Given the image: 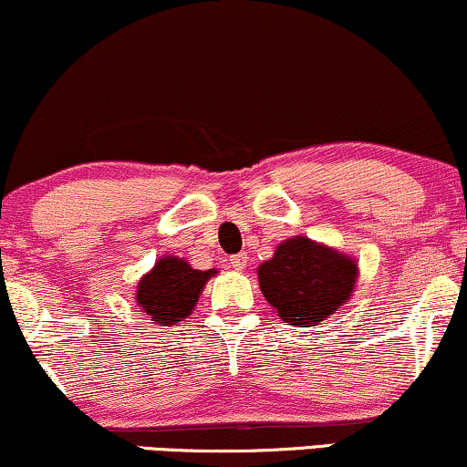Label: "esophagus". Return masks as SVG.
Wrapping results in <instances>:
<instances>
[{
  "mask_svg": "<svg viewBox=\"0 0 467 467\" xmlns=\"http://www.w3.org/2000/svg\"><path fill=\"white\" fill-rule=\"evenodd\" d=\"M230 265H233L234 270H244V267L248 265V254H245V252L233 254V256H230Z\"/></svg>",
  "mask_w": 467,
  "mask_h": 467,
  "instance_id": "esophagus-1",
  "label": "esophagus"
}]
</instances>
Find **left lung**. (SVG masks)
<instances>
[{
  "label": "left lung",
  "mask_w": 467,
  "mask_h": 467,
  "mask_svg": "<svg viewBox=\"0 0 467 467\" xmlns=\"http://www.w3.org/2000/svg\"><path fill=\"white\" fill-rule=\"evenodd\" d=\"M356 278V261L305 237L283 241L275 256L259 267L267 303L285 323L301 327H314L340 309Z\"/></svg>",
  "instance_id": "8db88e82"
}]
</instances>
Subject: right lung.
<instances>
[{
    "label": "right lung",
    "mask_w": 467,
    "mask_h": 467,
    "mask_svg": "<svg viewBox=\"0 0 467 467\" xmlns=\"http://www.w3.org/2000/svg\"><path fill=\"white\" fill-rule=\"evenodd\" d=\"M215 270H192L184 259L164 256L138 283V305L158 325H173L191 316L206 281Z\"/></svg>",
    "instance_id": "right-lung-1"
}]
</instances>
